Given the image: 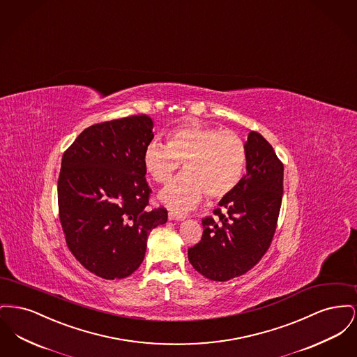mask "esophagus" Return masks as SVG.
Masks as SVG:
<instances>
[{
	"instance_id": "obj_1",
	"label": "esophagus",
	"mask_w": 357,
	"mask_h": 357,
	"mask_svg": "<svg viewBox=\"0 0 357 357\" xmlns=\"http://www.w3.org/2000/svg\"><path fill=\"white\" fill-rule=\"evenodd\" d=\"M170 220H184L185 219V215L184 213H180V212H174V211H170L168 213Z\"/></svg>"
}]
</instances>
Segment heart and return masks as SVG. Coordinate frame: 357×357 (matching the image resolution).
Returning <instances> with one entry per match:
<instances>
[{
	"instance_id": "1",
	"label": "heart",
	"mask_w": 357,
	"mask_h": 357,
	"mask_svg": "<svg viewBox=\"0 0 357 357\" xmlns=\"http://www.w3.org/2000/svg\"><path fill=\"white\" fill-rule=\"evenodd\" d=\"M168 145L151 141L144 167L151 178L165 184L184 162V174L160 193L162 203L185 211L206 195L211 200L229 196L243 178L247 149L242 137L200 123H187L168 134Z\"/></svg>"
}]
</instances>
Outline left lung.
Instances as JSON below:
<instances>
[{
    "instance_id": "obj_1",
    "label": "left lung",
    "mask_w": 357,
    "mask_h": 357,
    "mask_svg": "<svg viewBox=\"0 0 357 357\" xmlns=\"http://www.w3.org/2000/svg\"><path fill=\"white\" fill-rule=\"evenodd\" d=\"M247 173L238 188L203 219L202 241L188 248L193 268L211 281L243 275L262 259L278 222L283 164L259 132L245 141Z\"/></svg>"
}]
</instances>
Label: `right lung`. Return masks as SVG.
<instances>
[{
  "mask_svg": "<svg viewBox=\"0 0 357 357\" xmlns=\"http://www.w3.org/2000/svg\"><path fill=\"white\" fill-rule=\"evenodd\" d=\"M151 130L145 114L96 123L61 158L57 203L66 243L84 268L105 280L132 274L151 229L168 220L165 208H149L144 151Z\"/></svg>",
  "mask_w": 357,
  "mask_h": 357,
  "instance_id": "1",
  "label": "right lung"
}]
</instances>
